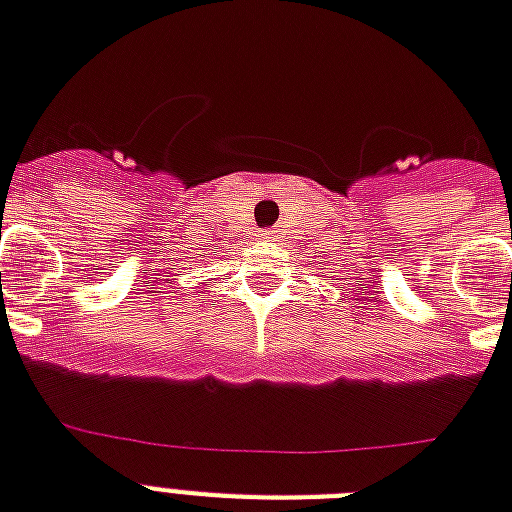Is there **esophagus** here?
I'll use <instances>...</instances> for the list:
<instances>
[{
    "label": "esophagus",
    "instance_id": "1",
    "mask_svg": "<svg viewBox=\"0 0 512 512\" xmlns=\"http://www.w3.org/2000/svg\"><path fill=\"white\" fill-rule=\"evenodd\" d=\"M265 239V242H273V239H276V231H263V234H260Z\"/></svg>",
    "mask_w": 512,
    "mask_h": 512
}]
</instances>
